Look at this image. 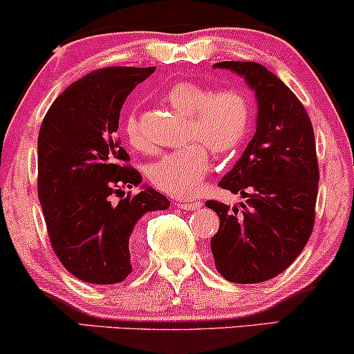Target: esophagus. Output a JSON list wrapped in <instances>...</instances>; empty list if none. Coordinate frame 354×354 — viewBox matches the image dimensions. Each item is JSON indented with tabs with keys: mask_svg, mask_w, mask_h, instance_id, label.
Wrapping results in <instances>:
<instances>
[{
	"mask_svg": "<svg viewBox=\"0 0 354 354\" xmlns=\"http://www.w3.org/2000/svg\"><path fill=\"white\" fill-rule=\"evenodd\" d=\"M176 206L181 207V209L193 211V209H199V207L203 206V203L198 201V199H194V201H188V199H180V201L176 203Z\"/></svg>",
	"mask_w": 354,
	"mask_h": 354,
	"instance_id": "esophagus-1",
	"label": "esophagus"
}]
</instances>
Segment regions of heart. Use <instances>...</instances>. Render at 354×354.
Masks as SVG:
<instances>
[{
    "label": "heart",
    "mask_w": 354,
    "mask_h": 354,
    "mask_svg": "<svg viewBox=\"0 0 354 354\" xmlns=\"http://www.w3.org/2000/svg\"><path fill=\"white\" fill-rule=\"evenodd\" d=\"M165 100L188 115V145L165 153L148 168V180L166 194L188 198L199 191L209 171V148L218 155H229L244 143L250 130L252 110L241 88L211 91L193 80H176L165 91ZM123 133L133 148H147L138 117L130 113L123 122Z\"/></svg>",
    "instance_id": "obj_1"
}]
</instances>
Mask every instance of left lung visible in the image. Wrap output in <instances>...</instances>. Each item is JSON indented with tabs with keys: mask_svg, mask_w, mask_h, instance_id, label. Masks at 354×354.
I'll use <instances>...</instances> for the list:
<instances>
[{
	"mask_svg": "<svg viewBox=\"0 0 354 354\" xmlns=\"http://www.w3.org/2000/svg\"><path fill=\"white\" fill-rule=\"evenodd\" d=\"M216 67L244 75L259 102L257 130L244 155L219 186L247 198L218 212L211 239L216 269L234 283H259L282 274L299 257L315 225L318 158L313 127L301 102L266 66L224 61Z\"/></svg>",
	"mask_w": 354,
	"mask_h": 354,
	"instance_id": "left-lung-1",
	"label": "left lung"
}]
</instances>
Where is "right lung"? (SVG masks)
<instances>
[{"instance_id": "obj_1", "label": "right lung", "mask_w": 354, "mask_h": 354, "mask_svg": "<svg viewBox=\"0 0 354 354\" xmlns=\"http://www.w3.org/2000/svg\"><path fill=\"white\" fill-rule=\"evenodd\" d=\"M155 69L93 71L69 85L41 123L37 196L49 241L62 266L84 282H123L131 272L138 219L169 206L151 188L125 196L142 174L129 165L117 136L123 102Z\"/></svg>"}]
</instances>
